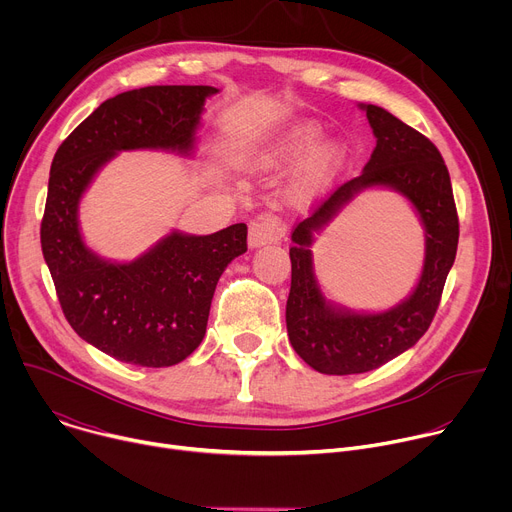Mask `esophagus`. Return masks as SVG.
I'll return each instance as SVG.
<instances>
[{
	"mask_svg": "<svg viewBox=\"0 0 512 512\" xmlns=\"http://www.w3.org/2000/svg\"><path fill=\"white\" fill-rule=\"evenodd\" d=\"M285 235V227L273 214H259L255 221L249 227V245L251 247H261L269 243L281 241Z\"/></svg>",
	"mask_w": 512,
	"mask_h": 512,
	"instance_id": "obj_1",
	"label": "esophagus"
}]
</instances>
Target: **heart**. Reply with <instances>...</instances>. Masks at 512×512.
<instances>
[{
	"instance_id": "obj_1",
	"label": "heart",
	"mask_w": 512,
	"mask_h": 512,
	"mask_svg": "<svg viewBox=\"0 0 512 512\" xmlns=\"http://www.w3.org/2000/svg\"><path fill=\"white\" fill-rule=\"evenodd\" d=\"M316 137H318V131H316L314 127H302V129L296 131V135L291 137L289 143L285 145V148H281V150H283L287 156H300V154H304V152H308V150L314 148ZM336 160H338L336 150H330V148L322 150V152L314 158V162H312V166H310V182H312V184H320V182L332 172V168L336 166Z\"/></svg>"
}]
</instances>
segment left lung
I'll return each instance as SVG.
<instances>
[{
  "mask_svg": "<svg viewBox=\"0 0 512 512\" xmlns=\"http://www.w3.org/2000/svg\"><path fill=\"white\" fill-rule=\"evenodd\" d=\"M377 137L364 170L340 184L298 223L289 247L291 287L285 306L289 342L312 369L324 375H358L411 348L429 328L454 265L460 237L450 172L440 150L419 131L377 105H360ZM371 185L401 191L426 227V261L414 294L381 315L332 309L321 296L311 269L313 233L356 192Z\"/></svg>",
  "mask_w": 512,
  "mask_h": 512,
  "instance_id": "8db88e82",
  "label": "left lung"
}]
</instances>
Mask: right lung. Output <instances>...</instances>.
Returning <instances> with one entry per match:
<instances>
[{"instance_id": "right-lung-1", "label": "right lung", "mask_w": 512, "mask_h": 512, "mask_svg": "<svg viewBox=\"0 0 512 512\" xmlns=\"http://www.w3.org/2000/svg\"><path fill=\"white\" fill-rule=\"evenodd\" d=\"M214 87L162 85L101 103L54 154L40 225L44 261L64 318L83 340L137 367H172L204 338L218 277L247 251V225L194 237L172 233L131 263L91 253L79 231V200L121 150L188 154Z\"/></svg>"}]
</instances>
